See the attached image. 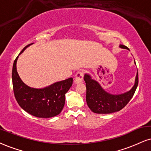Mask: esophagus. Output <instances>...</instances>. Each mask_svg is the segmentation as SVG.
I'll use <instances>...</instances> for the list:
<instances>
[{
	"label": "esophagus",
	"instance_id": "esophagus-1",
	"mask_svg": "<svg viewBox=\"0 0 151 151\" xmlns=\"http://www.w3.org/2000/svg\"><path fill=\"white\" fill-rule=\"evenodd\" d=\"M83 79V72L81 71H79L77 73L75 74V77H74V83H78L81 82Z\"/></svg>",
	"mask_w": 151,
	"mask_h": 151
}]
</instances>
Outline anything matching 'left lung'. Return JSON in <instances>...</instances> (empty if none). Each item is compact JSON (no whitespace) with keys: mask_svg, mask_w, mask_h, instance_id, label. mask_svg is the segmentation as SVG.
<instances>
[{"mask_svg":"<svg viewBox=\"0 0 151 151\" xmlns=\"http://www.w3.org/2000/svg\"><path fill=\"white\" fill-rule=\"evenodd\" d=\"M119 46L129 50L127 47L124 45ZM83 79L86 87L87 105L92 112L98 114H110L121 110L132 99L139 83L137 72L135 84L129 91L119 95H112L105 91L99 83L91 79L88 74H85Z\"/></svg>","mask_w":151,"mask_h":151,"instance_id":"obj_1","label":"left lung"}]
</instances>
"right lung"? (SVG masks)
Instances as JSON below:
<instances>
[{
    "mask_svg": "<svg viewBox=\"0 0 151 151\" xmlns=\"http://www.w3.org/2000/svg\"><path fill=\"white\" fill-rule=\"evenodd\" d=\"M23 48L20 55L27 46ZM14 60L12 67V80L14 95L19 106L30 115L37 117L49 118L59 115L65 102V94L72 86V77L58 81L43 88H34L27 86L18 75Z\"/></svg>",
    "mask_w": 151,
    "mask_h": 151,
    "instance_id": "add662e5",
    "label": "right lung"
}]
</instances>
